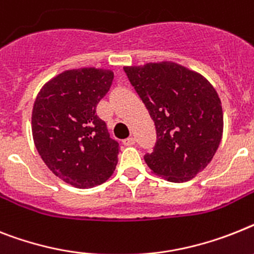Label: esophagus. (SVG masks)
Instances as JSON below:
<instances>
[{
    "label": "esophagus",
    "instance_id": "34e87169",
    "mask_svg": "<svg viewBox=\"0 0 254 254\" xmlns=\"http://www.w3.org/2000/svg\"><path fill=\"white\" fill-rule=\"evenodd\" d=\"M134 143H135V139L133 137H127V139L123 140V144H125V146H133Z\"/></svg>",
    "mask_w": 254,
    "mask_h": 254
}]
</instances>
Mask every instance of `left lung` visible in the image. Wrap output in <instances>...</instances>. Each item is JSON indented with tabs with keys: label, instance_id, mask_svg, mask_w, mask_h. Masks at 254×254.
<instances>
[{
	"label": "left lung",
	"instance_id": "obj_1",
	"mask_svg": "<svg viewBox=\"0 0 254 254\" xmlns=\"http://www.w3.org/2000/svg\"><path fill=\"white\" fill-rule=\"evenodd\" d=\"M124 71L152 117L156 143L144 161L169 182L190 181L219 146L223 114L216 89L201 74L172 62Z\"/></svg>",
	"mask_w": 254,
	"mask_h": 254
}]
</instances>
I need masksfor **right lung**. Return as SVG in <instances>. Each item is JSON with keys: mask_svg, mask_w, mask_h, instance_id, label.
I'll return each mask as SVG.
<instances>
[{"mask_svg": "<svg viewBox=\"0 0 254 254\" xmlns=\"http://www.w3.org/2000/svg\"><path fill=\"white\" fill-rule=\"evenodd\" d=\"M112 81L108 69H71L49 81L36 98V148L55 176L77 189L102 185L116 168L119 143L97 115Z\"/></svg>", "mask_w": 254, "mask_h": 254, "instance_id": "right-lung-1", "label": "right lung"}]
</instances>
